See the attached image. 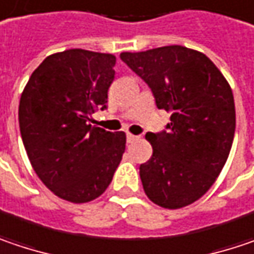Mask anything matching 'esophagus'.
I'll use <instances>...</instances> for the list:
<instances>
[{"label": "esophagus", "mask_w": 254, "mask_h": 254, "mask_svg": "<svg viewBox=\"0 0 254 254\" xmlns=\"http://www.w3.org/2000/svg\"><path fill=\"white\" fill-rule=\"evenodd\" d=\"M139 136H136V135H132V133H127V141L130 143V142H133V141H136Z\"/></svg>", "instance_id": "esophagus-1"}]
</instances>
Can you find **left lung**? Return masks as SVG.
<instances>
[{"mask_svg":"<svg viewBox=\"0 0 254 254\" xmlns=\"http://www.w3.org/2000/svg\"><path fill=\"white\" fill-rule=\"evenodd\" d=\"M121 60L149 86L158 109L171 112L162 132L145 136L154 149L139 167L145 194L170 210L197 201L230 154L236 109L229 83L205 54L183 46L121 53Z\"/></svg>","mask_w":254,"mask_h":254,"instance_id":"obj_1","label":"left lung"}]
</instances>
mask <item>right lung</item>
<instances>
[{"mask_svg": "<svg viewBox=\"0 0 254 254\" xmlns=\"http://www.w3.org/2000/svg\"><path fill=\"white\" fill-rule=\"evenodd\" d=\"M113 54L71 49L44 59L24 89L18 122L28 159L44 186L67 201L97 198L111 184L127 136L90 125L105 111Z\"/></svg>", "mask_w": 254, "mask_h": 254, "instance_id": "1", "label": "right lung"}]
</instances>
